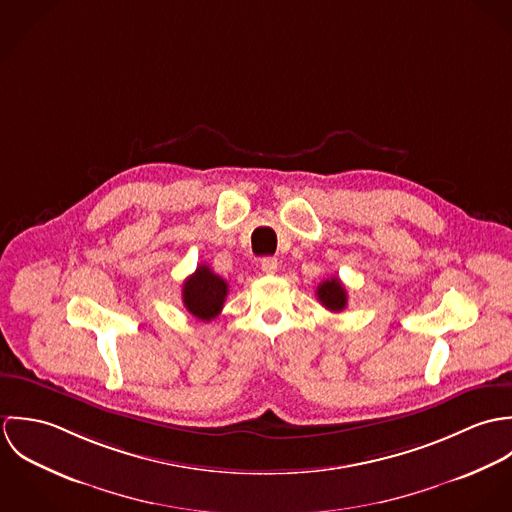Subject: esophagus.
I'll return each instance as SVG.
<instances>
[{
    "mask_svg": "<svg viewBox=\"0 0 512 512\" xmlns=\"http://www.w3.org/2000/svg\"><path fill=\"white\" fill-rule=\"evenodd\" d=\"M260 268H262V272H264V274L272 276V274H276V272H278V260H276V258H272V256H266V258H262V260H260Z\"/></svg>",
    "mask_w": 512,
    "mask_h": 512,
    "instance_id": "34e87169",
    "label": "esophagus"
}]
</instances>
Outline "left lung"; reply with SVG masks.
<instances>
[{"label":"left lung","mask_w":512,"mask_h":512,"mask_svg":"<svg viewBox=\"0 0 512 512\" xmlns=\"http://www.w3.org/2000/svg\"><path fill=\"white\" fill-rule=\"evenodd\" d=\"M317 299L321 305H325L329 311H343L347 307V290L341 284L339 278H331L319 284L317 288Z\"/></svg>","instance_id":"obj_1"}]
</instances>
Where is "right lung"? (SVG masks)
I'll return each instance as SVG.
<instances>
[{"mask_svg":"<svg viewBox=\"0 0 512 512\" xmlns=\"http://www.w3.org/2000/svg\"><path fill=\"white\" fill-rule=\"evenodd\" d=\"M228 293V284L209 266H199L183 284V305L201 321H211L219 315Z\"/></svg>","mask_w":512,"mask_h":512,"instance_id":"right-lung-1","label":"right lung"}]
</instances>
